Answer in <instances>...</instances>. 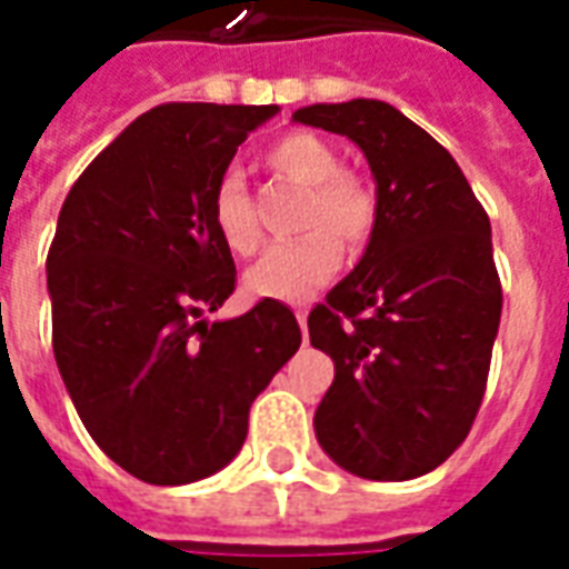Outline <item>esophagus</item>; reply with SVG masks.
<instances>
[{
  "instance_id": "34e87169",
  "label": "esophagus",
  "mask_w": 569,
  "mask_h": 569,
  "mask_svg": "<svg viewBox=\"0 0 569 569\" xmlns=\"http://www.w3.org/2000/svg\"><path fill=\"white\" fill-rule=\"evenodd\" d=\"M296 320H298V326L305 329V326H308V310H305V308H296Z\"/></svg>"
}]
</instances>
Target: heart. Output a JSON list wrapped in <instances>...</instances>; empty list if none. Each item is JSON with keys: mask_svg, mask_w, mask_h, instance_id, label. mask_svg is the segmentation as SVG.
I'll list each match as a JSON object with an SVG mask.
<instances>
[{"mask_svg": "<svg viewBox=\"0 0 569 569\" xmlns=\"http://www.w3.org/2000/svg\"><path fill=\"white\" fill-rule=\"evenodd\" d=\"M264 161L273 173L305 188L298 228L305 234L277 243L247 273V289L256 298L301 301L317 292L341 268V243L362 249L378 224V191L357 170L341 167L338 151L317 133H286L268 146ZM210 219L224 247L237 256H252L261 243V228L249 200L247 182L237 170H224L212 188Z\"/></svg>", "mask_w": 569, "mask_h": 569, "instance_id": "heart-1", "label": "heart"}]
</instances>
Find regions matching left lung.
I'll list each match as a JSON object with an SVG mask.
<instances>
[{"label": "left lung", "instance_id": "1", "mask_svg": "<svg viewBox=\"0 0 569 569\" xmlns=\"http://www.w3.org/2000/svg\"><path fill=\"white\" fill-rule=\"evenodd\" d=\"M292 118L357 142L378 182L366 256L308 317L335 362L317 439L359 478L427 476L463 445L488 387L502 310L488 212L448 149L390 103Z\"/></svg>", "mask_w": 569, "mask_h": 569}]
</instances>
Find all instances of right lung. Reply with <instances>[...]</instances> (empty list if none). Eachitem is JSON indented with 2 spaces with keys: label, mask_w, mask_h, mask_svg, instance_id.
<instances>
[{
  "label": "right lung",
  "mask_w": 569,
  "mask_h": 569,
  "mask_svg": "<svg viewBox=\"0 0 569 569\" xmlns=\"http://www.w3.org/2000/svg\"><path fill=\"white\" fill-rule=\"evenodd\" d=\"M271 116L277 106H154L84 167L57 219V369L91 439L149 485L231 463L249 406L301 345L296 313L271 298L203 320L237 283L212 228V188Z\"/></svg>",
  "instance_id": "right-lung-1"
}]
</instances>
